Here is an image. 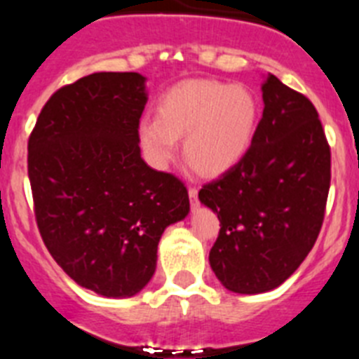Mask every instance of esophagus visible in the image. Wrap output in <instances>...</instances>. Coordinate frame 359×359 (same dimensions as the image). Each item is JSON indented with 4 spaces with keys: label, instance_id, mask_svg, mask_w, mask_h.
Listing matches in <instances>:
<instances>
[{
    "label": "esophagus",
    "instance_id": "1",
    "mask_svg": "<svg viewBox=\"0 0 359 359\" xmlns=\"http://www.w3.org/2000/svg\"><path fill=\"white\" fill-rule=\"evenodd\" d=\"M189 198H190V205H192V208L198 207L199 199H198V189H196V187H189Z\"/></svg>",
    "mask_w": 359,
    "mask_h": 359
}]
</instances>
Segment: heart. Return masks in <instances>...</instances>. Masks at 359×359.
Here are the masks:
<instances>
[{
    "label": "heart",
    "mask_w": 359,
    "mask_h": 359,
    "mask_svg": "<svg viewBox=\"0 0 359 359\" xmlns=\"http://www.w3.org/2000/svg\"><path fill=\"white\" fill-rule=\"evenodd\" d=\"M257 102L244 86L217 81H187L158 100L156 118L140 122L145 156L163 169L183 138V154L198 172L215 176L239 163L253 140Z\"/></svg>",
    "instance_id": "obj_1"
}]
</instances>
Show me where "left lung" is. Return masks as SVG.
I'll return each mask as SVG.
<instances>
[{"mask_svg":"<svg viewBox=\"0 0 359 359\" xmlns=\"http://www.w3.org/2000/svg\"><path fill=\"white\" fill-rule=\"evenodd\" d=\"M262 100L246 154L199 190L221 223L208 261L226 290L243 294L280 286L302 264L331 187V147L313 102L275 75Z\"/></svg>","mask_w":359,"mask_h":359,"instance_id":"obj_1","label":"left lung"}]
</instances>
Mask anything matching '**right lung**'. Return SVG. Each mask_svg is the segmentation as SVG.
Returning a JSON list of instances; mask_svg holds the SVG:
<instances>
[{"label":"right lung","mask_w":359,"mask_h":359,"mask_svg":"<svg viewBox=\"0 0 359 359\" xmlns=\"http://www.w3.org/2000/svg\"><path fill=\"white\" fill-rule=\"evenodd\" d=\"M145 104L140 73H91L48 98L28 138L44 246L79 286L111 298L144 290L161 233L190 210L182 180L142 160Z\"/></svg>","instance_id":"right-lung-1"}]
</instances>
